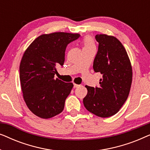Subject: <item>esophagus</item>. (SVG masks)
<instances>
[{"instance_id":"34e87169","label":"esophagus","mask_w":150,"mask_h":150,"mask_svg":"<svg viewBox=\"0 0 150 150\" xmlns=\"http://www.w3.org/2000/svg\"><path fill=\"white\" fill-rule=\"evenodd\" d=\"M79 85H77V84H74V88H76V87H79Z\"/></svg>"}]
</instances>
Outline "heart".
<instances>
[{"label": "heart", "instance_id": "heart-1", "mask_svg": "<svg viewBox=\"0 0 150 150\" xmlns=\"http://www.w3.org/2000/svg\"><path fill=\"white\" fill-rule=\"evenodd\" d=\"M83 48H95V42L93 38L87 36L83 40Z\"/></svg>", "mask_w": 150, "mask_h": 150}]
</instances>
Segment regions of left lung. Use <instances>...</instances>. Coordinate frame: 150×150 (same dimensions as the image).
Returning a JSON list of instances; mask_svg holds the SVG:
<instances>
[{
	"instance_id": "obj_1",
	"label": "left lung",
	"mask_w": 150,
	"mask_h": 150,
	"mask_svg": "<svg viewBox=\"0 0 150 150\" xmlns=\"http://www.w3.org/2000/svg\"><path fill=\"white\" fill-rule=\"evenodd\" d=\"M98 50L93 68L100 72L99 87L86 85L87 96L83 104L88 111L100 117L117 112L128 97L132 80V69L126 49L113 36L96 35Z\"/></svg>"
}]
</instances>
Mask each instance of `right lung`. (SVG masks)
Here are the masks:
<instances>
[{
    "instance_id": "obj_1",
    "label": "right lung",
    "mask_w": 150,
    "mask_h": 150,
    "mask_svg": "<svg viewBox=\"0 0 150 150\" xmlns=\"http://www.w3.org/2000/svg\"><path fill=\"white\" fill-rule=\"evenodd\" d=\"M81 36L57 32L37 38L24 52L20 65V80L26 106L39 117L61 113L73 83L54 79L56 65H63L67 44Z\"/></svg>"
}]
</instances>
